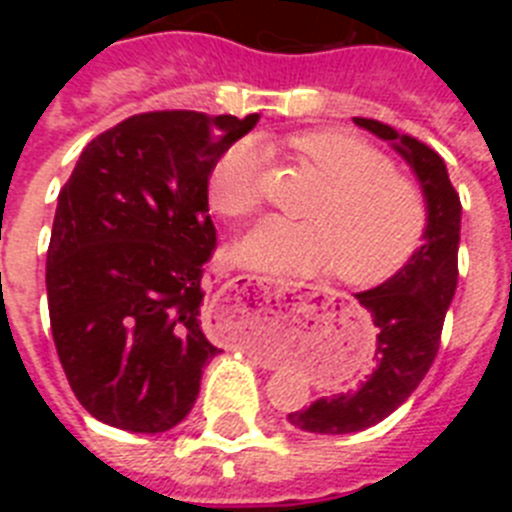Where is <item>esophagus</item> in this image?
I'll return each instance as SVG.
<instances>
[{
	"instance_id": "1",
	"label": "esophagus",
	"mask_w": 512,
	"mask_h": 512,
	"mask_svg": "<svg viewBox=\"0 0 512 512\" xmlns=\"http://www.w3.org/2000/svg\"><path fill=\"white\" fill-rule=\"evenodd\" d=\"M238 284H251V277H235V287Z\"/></svg>"
}]
</instances>
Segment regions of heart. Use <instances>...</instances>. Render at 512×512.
I'll return each mask as SVG.
<instances>
[{"label":"heart","mask_w":512,"mask_h":512,"mask_svg":"<svg viewBox=\"0 0 512 512\" xmlns=\"http://www.w3.org/2000/svg\"><path fill=\"white\" fill-rule=\"evenodd\" d=\"M289 148L325 182L307 212V225L261 220L238 241L243 264L271 274H318L335 269L356 287H374L400 274L420 251L428 205L420 187L366 140L346 133H302ZM264 151L235 140L212 164L207 202L217 215L241 220L261 202Z\"/></svg>","instance_id":"obj_1"}]
</instances>
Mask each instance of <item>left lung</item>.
I'll return each mask as SVG.
<instances>
[{"label":"left lung","mask_w":512,"mask_h":512,"mask_svg":"<svg viewBox=\"0 0 512 512\" xmlns=\"http://www.w3.org/2000/svg\"><path fill=\"white\" fill-rule=\"evenodd\" d=\"M359 128L387 140L413 169L428 205V230L420 251L400 274L359 292L377 328L374 369L356 387L320 397L307 410L289 413V423L307 433H356L372 428L408 400L431 369L459 279L461 202L443 158L413 135L379 120L354 117Z\"/></svg>","instance_id":"obj_1"}]
</instances>
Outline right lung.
Masks as SVG:
<instances>
[{
    "mask_svg": "<svg viewBox=\"0 0 512 512\" xmlns=\"http://www.w3.org/2000/svg\"><path fill=\"white\" fill-rule=\"evenodd\" d=\"M256 122L133 115L84 148L58 194L45 261L53 341L76 400L112 428L182 423L220 354L200 325L215 248L207 176Z\"/></svg>",
    "mask_w": 512,
    "mask_h": 512,
    "instance_id": "obj_1",
    "label": "right lung"
}]
</instances>
